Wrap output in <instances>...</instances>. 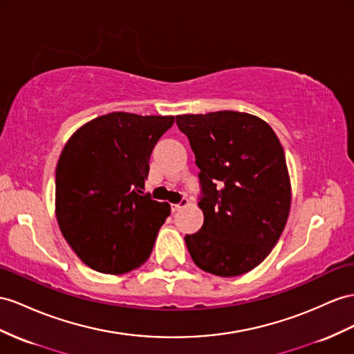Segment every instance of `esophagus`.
<instances>
[{
    "label": "esophagus",
    "instance_id": "esophagus-1",
    "mask_svg": "<svg viewBox=\"0 0 354 354\" xmlns=\"http://www.w3.org/2000/svg\"><path fill=\"white\" fill-rule=\"evenodd\" d=\"M187 205H188V198H183V201H180L179 203H174V205L170 206L171 207V212H176V211L180 209V207H184Z\"/></svg>",
    "mask_w": 354,
    "mask_h": 354
}]
</instances>
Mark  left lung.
<instances>
[{"instance_id":"obj_1","label":"left lung","mask_w":354,"mask_h":354,"mask_svg":"<svg viewBox=\"0 0 354 354\" xmlns=\"http://www.w3.org/2000/svg\"><path fill=\"white\" fill-rule=\"evenodd\" d=\"M201 169L202 229L187 234L194 263L218 277L252 270L277 245L292 185L284 149L261 118L233 111L178 115Z\"/></svg>"}]
</instances>
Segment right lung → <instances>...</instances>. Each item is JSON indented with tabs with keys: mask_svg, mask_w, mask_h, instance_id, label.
<instances>
[{
	"mask_svg": "<svg viewBox=\"0 0 354 354\" xmlns=\"http://www.w3.org/2000/svg\"><path fill=\"white\" fill-rule=\"evenodd\" d=\"M175 116L112 112L67 140L55 171V214L62 236L86 266L120 275L152 252L170 205L143 194L149 157Z\"/></svg>",
	"mask_w": 354,
	"mask_h": 354,
	"instance_id": "add662e5",
	"label": "right lung"
}]
</instances>
